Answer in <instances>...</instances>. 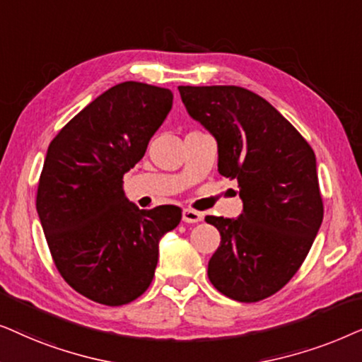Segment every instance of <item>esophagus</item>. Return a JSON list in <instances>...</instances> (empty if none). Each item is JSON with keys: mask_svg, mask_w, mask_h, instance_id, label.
Returning a JSON list of instances; mask_svg holds the SVG:
<instances>
[{"mask_svg": "<svg viewBox=\"0 0 362 362\" xmlns=\"http://www.w3.org/2000/svg\"><path fill=\"white\" fill-rule=\"evenodd\" d=\"M202 218H204V215H202L200 211L192 209H185L184 214H182V220H184L185 223H199Z\"/></svg>", "mask_w": 362, "mask_h": 362, "instance_id": "obj_1", "label": "esophagus"}]
</instances>
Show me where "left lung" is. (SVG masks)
I'll return each mask as SVG.
<instances>
[{
	"label": "left lung",
	"mask_w": 362,
	"mask_h": 362,
	"mask_svg": "<svg viewBox=\"0 0 362 362\" xmlns=\"http://www.w3.org/2000/svg\"><path fill=\"white\" fill-rule=\"evenodd\" d=\"M192 119L215 137L218 172L237 180L238 218L205 216L220 231L209 279L235 301L281 290L305 262L322 221L316 157L301 134L252 90L178 86Z\"/></svg>",
	"instance_id": "1"
}]
</instances>
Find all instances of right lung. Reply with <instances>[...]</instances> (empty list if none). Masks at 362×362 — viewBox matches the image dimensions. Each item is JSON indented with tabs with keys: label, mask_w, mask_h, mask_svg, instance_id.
I'll return each mask as SVG.
<instances>
[{
	"label": "right lung",
	"mask_w": 362,
	"mask_h": 362,
	"mask_svg": "<svg viewBox=\"0 0 362 362\" xmlns=\"http://www.w3.org/2000/svg\"><path fill=\"white\" fill-rule=\"evenodd\" d=\"M172 100L168 89L120 83L74 115L47 147L36 197L47 247L67 285L100 305H127L147 290L158 242L182 220L175 205L141 210L122 187Z\"/></svg>",
	"instance_id": "1"
}]
</instances>
